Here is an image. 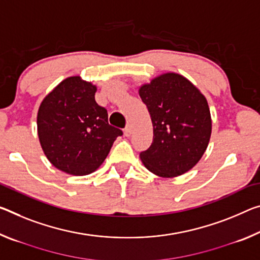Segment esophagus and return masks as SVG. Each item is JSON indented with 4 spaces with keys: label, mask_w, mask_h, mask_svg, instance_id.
Returning <instances> with one entry per match:
<instances>
[{
    "label": "esophagus",
    "mask_w": 260,
    "mask_h": 260,
    "mask_svg": "<svg viewBox=\"0 0 260 260\" xmlns=\"http://www.w3.org/2000/svg\"><path fill=\"white\" fill-rule=\"evenodd\" d=\"M123 134H125V137H129L132 134V127L129 125H127L125 127V129H123Z\"/></svg>",
    "instance_id": "esophagus-1"
}]
</instances>
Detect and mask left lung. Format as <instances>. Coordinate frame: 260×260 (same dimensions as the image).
<instances>
[{
  "label": "left lung",
  "mask_w": 260,
  "mask_h": 260,
  "mask_svg": "<svg viewBox=\"0 0 260 260\" xmlns=\"http://www.w3.org/2000/svg\"><path fill=\"white\" fill-rule=\"evenodd\" d=\"M154 137L140 158L152 174L172 178L186 174L203 157L212 134L206 97L186 77L166 73L140 86Z\"/></svg>",
  "instance_id": "obj_1"
}]
</instances>
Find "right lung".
<instances>
[{
  "mask_svg": "<svg viewBox=\"0 0 260 260\" xmlns=\"http://www.w3.org/2000/svg\"><path fill=\"white\" fill-rule=\"evenodd\" d=\"M97 86L80 76L57 84L39 106L38 137L53 166L73 176L96 171L122 131L109 125L108 111L94 101Z\"/></svg>",
  "mask_w": 260,
  "mask_h": 260,
  "instance_id": "obj_1",
  "label": "right lung"
}]
</instances>
